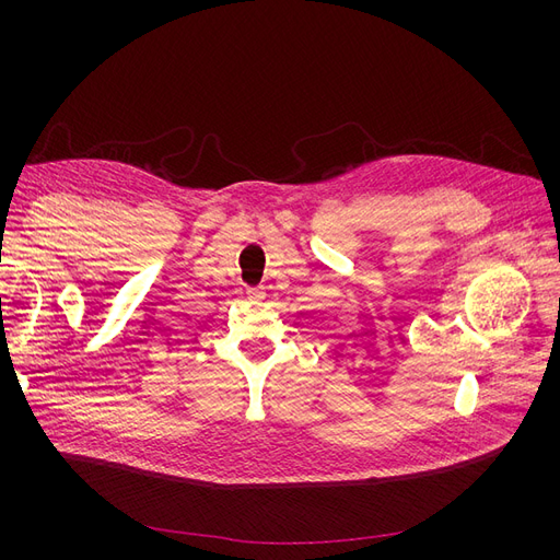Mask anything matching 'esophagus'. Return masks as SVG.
<instances>
[{
    "instance_id": "obj_1",
    "label": "esophagus",
    "mask_w": 560,
    "mask_h": 560,
    "mask_svg": "<svg viewBox=\"0 0 560 560\" xmlns=\"http://www.w3.org/2000/svg\"><path fill=\"white\" fill-rule=\"evenodd\" d=\"M247 300L254 304H260L265 300V290L262 288H247Z\"/></svg>"
}]
</instances>
